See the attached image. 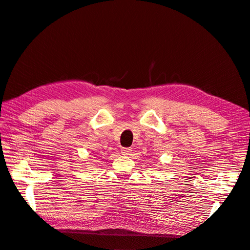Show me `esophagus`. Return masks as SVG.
I'll use <instances>...</instances> for the list:
<instances>
[{"label":"esophagus","mask_w":250,"mask_h":250,"mask_svg":"<svg viewBox=\"0 0 250 250\" xmlns=\"http://www.w3.org/2000/svg\"><path fill=\"white\" fill-rule=\"evenodd\" d=\"M131 152L130 148H121V153L123 155H129Z\"/></svg>","instance_id":"esophagus-1"}]
</instances>
